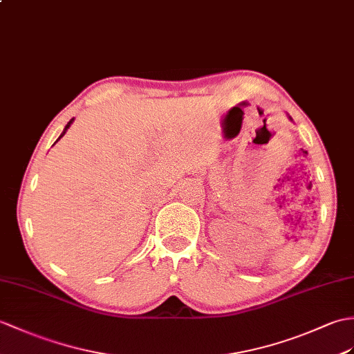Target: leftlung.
<instances>
[{
	"instance_id": "8db88e82",
	"label": "left lung",
	"mask_w": 354,
	"mask_h": 354,
	"mask_svg": "<svg viewBox=\"0 0 354 354\" xmlns=\"http://www.w3.org/2000/svg\"><path fill=\"white\" fill-rule=\"evenodd\" d=\"M290 119H291V118H290ZM291 120H292V119H291Z\"/></svg>"
}]
</instances>
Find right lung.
<instances>
[{
  "label": "right lung",
  "mask_w": 354,
  "mask_h": 354,
  "mask_svg": "<svg viewBox=\"0 0 354 354\" xmlns=\"http://www.w3.org/2000/svg\"><path fill=\"white\" fill-rule=\"evenodd\" d=\"M72 122H73V119H71V120H69V122H68V125H66V127H64V129H63V133H62V136H60V137H59V140H60V138H62V137H63V136H64V133H66V131H68V128H69V127H71V123H72ZM59 140H57V142H59Z\"/></svg>",
  "instance_id": "obj_1"
}]
</instances>
